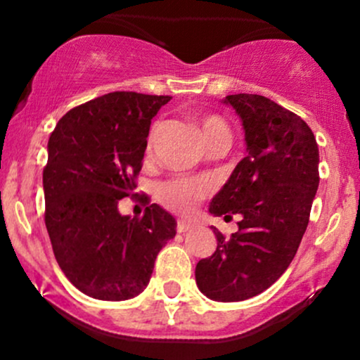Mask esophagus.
Segmentation results:
<instances>
[{
  "instance_id": "obj_1",
  "label": "esophagus",
  "mask_w": 360,
  "mask_h": 360,
  "mask_svg": "<svg viewBox=\"0 0 360 360\" xmlns=\"http://www.w3.org/2000/svg\"><path fill=\"white\" fill-rule=\"evenodd\" d=\"M193 226H195V224H193V223H190V221L179 219V221H177V228H176V230L179 231V233H184V231L191 230V228H193Z\"/></svg>"
}]
</instances>
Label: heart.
<instances>
[{
	"label": "heart",
	"instance_id": "b5f03b06",
	"mask_svg": "<svg viewBox=\"0 0 360 360\" xmlns=\"http://www.w3.org/2000/svg\"><path fill=\"white\" fill-rule=\"evenodd\" d=\"M200 134L209 146L219 137H230L226 123L216 115H202L197 118ZM153 134L150 137V146ZM214 191V184L205 177H174L165 181L158 188V200L163 207L177 214H188L195 209L198 202L209 197Z\"/></svg>",
	"mask_w": 360,
	"mask_h": 360
}]
</instances>
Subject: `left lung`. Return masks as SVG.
Returning <instances> with one entry per match:
<instances>
[{
	"instance_id": "left-lung-1",
	"label": "left lung",
	"mask_w": 360,
	"mask_h": 360,
	"mask_svg": "<svg viewBox=\"0 0 360 360\" xmlns=\"http://www.w3.org/2000/svg\"><path fill=\"white\" fill-rule=\"evenodd\" d=\"M224 103L240 116L248 155L209 212L240 221L230 238L214 228L217 248L195 278L207 297L228 303L266 291L296 256L319 188V146L300 116L268 97L235 94Z\"/></svg>"
}]
</instances>
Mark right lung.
<instances>
[{
	"label": "right lung",
	"mask_w": 360,
	"mask_h": 360,
	"mask_svg": "<svg viewBox=\"0 0 360 360\" xmlns=\"http://www.w3.org/2000/svg\"><path fill=\"white\" fill-rule=\"evenodd\" d=\"M169 101L106 94L68 111L50 136L46 231L60 270L86 296L123 301L143 292L160 249L176 237V219L157 203L143 217L118 212L137 186L151 120Z\"/></svg>",
	"instance_id": "add662e5"
}]
</instances>
